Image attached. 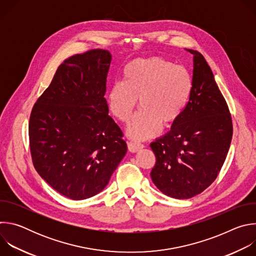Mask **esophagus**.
<instances>
[{
  "mask_svg": "<svg viewBox=\"0 0 256 256\" xmlns=\"http://www.w3.org/2000/svg\"><path fill=\"white\" fill-rule=\"evenodd\" d=\"M128 148L130 152L136 153L144 148V144H140V142H128Z\"/></svg>",
  "mask_w": 256,
  "mask_h": 256,
  "instance_id": "1",
  "label": "esophagus"
}]
</instances>
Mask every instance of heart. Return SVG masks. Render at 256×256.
<instances>
[{
	"label": "heart",
	"instance_id": "obj_1",
	"mask_svg": "<svg viewBox=\"0 0 256 256\" xmlns=\"http://www.w3.org/2000/svg\"><path fill=\"white\" fill-rule=\"evenodd\" d=\"M194 82L188 68L158 56L140 58L122 70V82L114 83L107 93V105L116 118L128 122L140 101V112L128 126L134 140L153 138L161 124L170 126L188 106Z\"/></svg>",
	"mask_w": 256,
	"mask_h": 256
}]
</instances>
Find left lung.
I'll return each instance as SVG.
<instances>
[{
    "label": "left lung",
    "mask_w": 256,
    "mask_h": 256,
    "mask_svg": "<svg viewBox=\"0 0 256 256\" xmlns=\"http://www.w3.org/2000/svg\"><path fill=\"white\" fill-rule=\"evenodd\" d=\"M194 54V88L184 114L163 136L151 142L156 164L151 178L164 194L190 198L208 188L227 157L233 134L225 98L206 60Z\"/></svg>",
    "instance_id": "left-lung-1"
}]
</instances>
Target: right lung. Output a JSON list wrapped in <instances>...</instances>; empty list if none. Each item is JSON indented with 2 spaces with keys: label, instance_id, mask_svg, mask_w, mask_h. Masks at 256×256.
<instances>
[{
  "label": "right lung",
  "instance_id": "1",
  "mask_svg": "<svg viewBox=\"0 0 256 256\" xmlns=\"http://www.w3.org/2000/svg\"><path fill=\"white\" fill-rule=\"evenodd\" d=\"M110 62L112 54L104 50L66 58L32 108L33 165L54 190L70 200L103 190L128 151L104 98Z\"/></svg>",
  "mask_w": 256,
  "mask_h": 256
}]
</instances>
